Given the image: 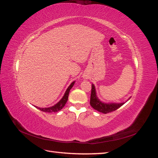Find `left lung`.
I'll return each instance as SVG.
<instances>
[{
    "label": "left lung",
    "mask_w": 158,
    "mask_h": 158,
    "mask_svg": "<svg viewBox=\"0 0 158 158\" xmlns=\"http://www.w3.org/2000/svg\"><path fill=\"white\" fill-rule=\"evenodd\" d=\"M125 102L123 103H109L106 104L102 102L96 96V91L95 89V86L94 84L91 85V92L90 98V105L91 107L96 110L98 112H100L103 114H107L109 112H112L115 111L116 110L122 106Z\"/></svg>",
    "instance_id": "8db88e82"
}]
</instances>
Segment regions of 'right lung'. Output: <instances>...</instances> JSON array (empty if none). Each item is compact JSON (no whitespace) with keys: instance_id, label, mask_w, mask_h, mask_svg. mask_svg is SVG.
I'll list each match as a JSON object with an SVG mask.
<instances>
[{"instance_id":"right-lung-1","label":"right lung","mask_w":158,"mask_h":158,"mask_svg":"<svg viewBox=\"0 0 158 158\" xmlns=\"http://www.w3.org/2000/svg\"><path fill=\"white\" fill-rule=\"evenodd\" d=\"M75 81H73V83H71V84L69 86V87L67 88V89L66 90L64 96L62 97V98L61 100L58 102L57 104H55L53 106H51V107L49 108H38L36 107L37 108H38L40 110L43 111L44 112H48V113H52V112H57L58 111H60V110L64 107V105L67 103V102L68 100V97H69V91H70L71 88L74 85Z\"/></svg>"}]
</instances>
